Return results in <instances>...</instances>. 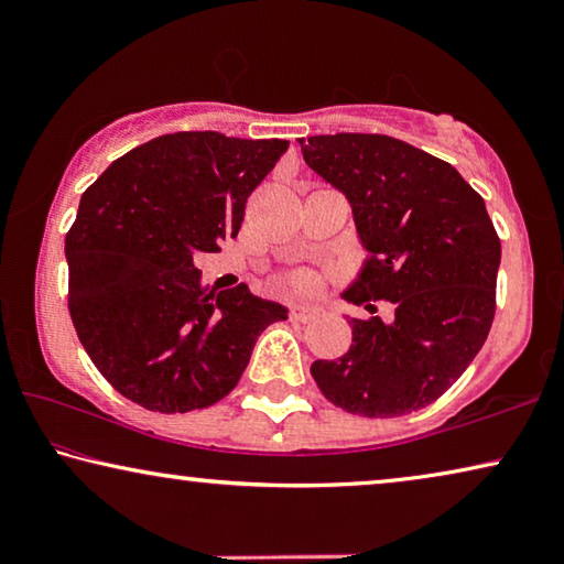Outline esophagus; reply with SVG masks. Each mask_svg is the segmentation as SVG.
Segmentation results:
<instances>
[{"label": "esophagus", "instance_id": "34e87169", "mask_svg": "<svg viewBox=\"0 0 564 564\" xmlns=\"http://www.w3.org/2000/svg\"><path fill=\"white\" fill-rule=\"evenodd\" d=\"M318 315H321V307H315V305H297V307H292V311H290V318L300 321V323L315 321Z\"/></svg>", "mask_w": 564, "mask_h": 564}]
</instances>
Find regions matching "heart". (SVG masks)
Here are the masks:
<instances>
[{"instance_id": "1", "label": "heart", "mask_w": 564, "mask_h": 564, "mask_svg": "<svg viewBox=\"0 0 564 564\" xmlns=\"http://www.w3.org/2000/svg\"><path fill=\"white\" fill-rule=\"evenodd\" d=\"M313 276L311 274H295L292 276V288H295L297 292H307V290H313Z\"/></svg>"}]
</instances>
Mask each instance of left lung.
<instances>
[{
  "instance_id": "left-lung-1",
  "label": "left lung",
  "mask_w": 564,
  "mask_h": 564,
  "mask_svg": "<svg viewBox=\"0 0 564 564\" xmlns=\"http://www.w3.org/2000/svg\"><path fill=\"white\" fill-rule=\"evenodd\" d=\"M300 149L349 199L369 251L344 297L372 318H351L349 351L313 361V380L346 413L421 411L459 380L496 315L500 238L482 197L452 164L390 135H311ZM375 299L397 307L390 322Z\"/></svg>"
}]
</instances>
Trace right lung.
<instances>
[{"instance_id": "right-lung-1", "label": "right lung", "mask_w": 564, "mask_h": 564, "mask_svg": "<svg viewBox=\"0 0 564 564\" xmlns=\"http://www.w3.org/2000/svg\"><path fill=\"white\" fill-rule=\"evenodd\" d=\"M215 130L159 135L112 161L66 234L68 313L89 359L120 395L156 413L218 403L253 344L288 307L246 284H203L197 253L220 251L246 199L288 151Z\"/></svg>"}]
</instances>
